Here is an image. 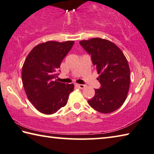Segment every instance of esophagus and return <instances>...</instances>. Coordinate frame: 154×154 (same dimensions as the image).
Here are the masks:
<instances>
[{
    "label": "esophagus",
    "instance_id": "esophagus-1",
    "mask_svg": "<svg viewBox=\"0 0 154 154\" xmlns=\"http://www.w3.org/2000/svg\"><path fill=\"white\" fill-rule=\"evenodd\" d=\"M75 87L77 88H84L86 86L85 85H79V84H76L75 85Z\"/></svg>",
    "mask_w": 154,
    "mask_h": 154
}]
</instances>
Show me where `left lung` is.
<instances>
[{
	"label": "left lung",
	"mask_w": 154,
	"mask_h": 154,
	"mask_svg": "<svg viewBox=\"0 0 154 154\" xmlns=\"http://www.w3.org/2000/svg\"><path fill=\"white\" fill-rule=\"evenodd\" d=\"M80 45L91 55L99 75L101 87L95 89L88 103L103 114L113 112L122 106L127 97L131 82L130 69L125 55L114 43L94 38L82 40Z\"/></svg>",
	"instance_id": "1"
}]
</instances>
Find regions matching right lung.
I'll return each instance as SVG.
<instances>
[{
    "mask_svg": "<svg viewBox=\"0 0 154 154\" xmlns=\"http://www.w3.org/2000/svg\"><path fill=\"white\" fill-rule=\"evenodd\" d=\"M74 41H48L36 46L23 65L21 79L29 101L40 112L53 114L67 104L74 84L57 82L62 60Z\"/></svg>",
    "mask_w": 154,
    "mask_h": 154,
    "instance_id": "right-lung-1",
    "label": "right lung"
}]
</instances>
